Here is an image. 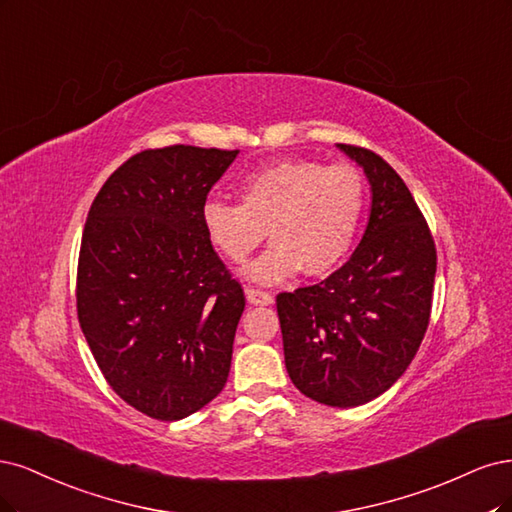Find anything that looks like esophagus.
Wrapping results in <instances>:
<instances>
[{
	"label": "esophagus",
	"instance_id": "34e87169",
	"mask_svg": "<svg viewBox=\"0 0 512 512\" xmlns=\"http://www.w3.org/2000/svg\"><path fill=\"white\" fill-rule=\"evenodd\" d=\"M246 300L253 306H270L274 302L272 295L268 291H261V289H246Z\"/></svg>",
	"mask_w": 512,
	"mask_h": 512
}]
</instances>
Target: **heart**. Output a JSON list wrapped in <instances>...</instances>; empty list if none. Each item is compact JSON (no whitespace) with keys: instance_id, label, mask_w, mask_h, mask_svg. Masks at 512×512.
Wrapping results in <instances>:
<instances>
[{"instance_id":"b5f03b06","label":"heart","mask_w":512,"mask_h":512,"mask_svg":"<svg viewBox=\"0 0 512 512\" xmlns=\"http://www.w3.org/2000/svg\"><path fill=\"white\" fill-rule=\"evenodd\" d=\"M242 204L208 200L202 225L214 249L244 263L266 238L272 244L246 276L280 283L293 272L325 276L349 255L366 208V185L353 166L293 159L263 168L240 187Z\"/></svg>"}]
</instances>
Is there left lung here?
<instances>
[{
  "label": "left lung",
  "mask_w": 512,
  "mask_h": 512,
  "mask_svg": "<svg viewBox=\"0 0 512 512\" xmlns=\"http://www.w3.org/2000/svg\"><path fill=\"white\" fill-rule=\"evenodd\" d=\"M364 170L370 217L340 270L276 295L285 366L306 398L353 408L410 366L430 323L436 249L404 180L368 148L336 144Z\"/></svg>",
  "instance_id": "1"
}]
</instances>
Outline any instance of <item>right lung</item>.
<instances>
[{
	"instance_id": "add662e5",
	"label": "right lung",
	"mask_w": 512,
	"mask_h": 512,
	"mask_svg": "<svg viewBox=\"0 0 512 512\" xmlns=\"http://www.w3.org/2000/svg\"><path fill=\"white\" fill-rule=\"evenodd\" d=\"M238 151L166 146L114 172L80 242L76 304L89 349L129 406L178 421L227 383L244 293L202 208Z\"/></svg>"
}]
</instances>
